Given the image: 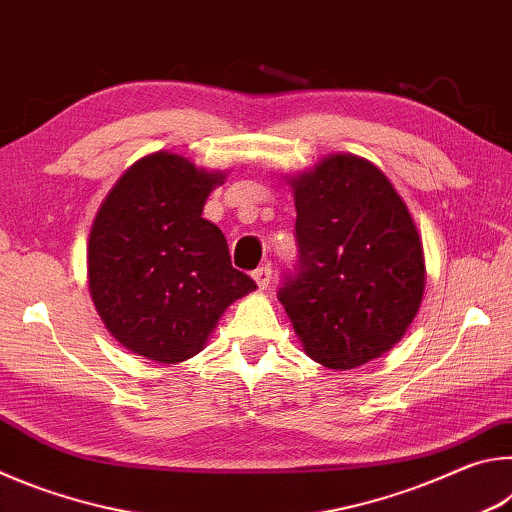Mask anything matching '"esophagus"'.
Listing matches in <instances>:
<instances>
[{
  "instance_id": "obj_1",
  "label": "esophagus",
  "mask_w": 512,
  "mask_h": 512,
  "mask_svg": "<svg viewBox=\"0 0 512 512\" xmlns=\"http://www.w3.org/2000/svg\"><path fill=\"white\" fill-rule=\"evenodd\" d=\"M250 275H253V280L257 282V287H259V289H266V287H268V284H271V277H273V268H271V266H268V264H262V266H257V268H255V271H253V273H250Z\"/></svg>"
}]
</instances>
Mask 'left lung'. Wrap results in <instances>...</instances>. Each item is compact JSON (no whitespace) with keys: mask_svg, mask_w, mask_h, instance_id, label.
Returning <instances> with one entry per match:
<instances>
[{"mask_svg":"<svg viewBox=\"0 0 512 512\" xmlns=\"http://www.w3.org/2000/svg\"><path fill=\"white\" fill-rule=\"evenodd\" d=\"M293 189L298 264L277 300L311 359L361 366L391 350L418 314V230L384 173L354 155L323 160Z\"/></svg>","mask_w":512,"mask_h":512,"instance_id":"obj_1","label":"left lung"}]
</instances>
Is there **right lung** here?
Instances as JSON below:
<instances>
[{
	"label": "right lung",
	"mask_w": 512,
	"mask_h": 512,
	"mask_svg": "<svg viewBox=\"0 0 512 512\" xmlns=\"http://www.w3.org/2000/svg\"><path fill=\"white\" fill-rule=\"evenodd\" d=\"M223 176L173 153H153L117 180L88 244L90 293L128 350L178 363L203 350L225 307L257 289L232 268L228 241L203 219Z\"/></svg>",
	"instance_id": "right-lung-1"
}]
</instances>
